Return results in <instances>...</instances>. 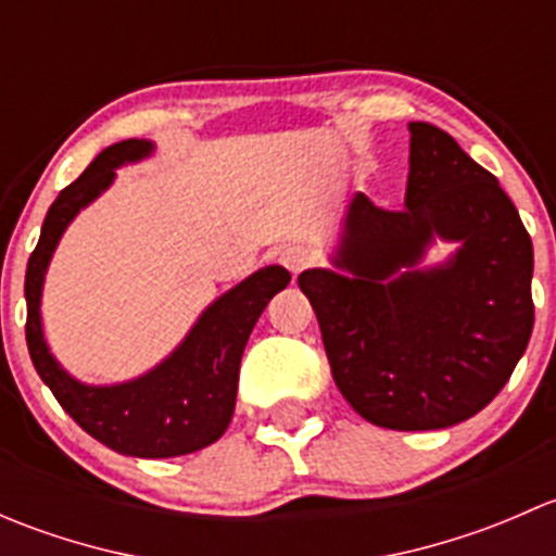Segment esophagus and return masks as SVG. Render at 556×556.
<instances>
[{"mask_svg": "<svg viewBox=\"0 0 556 556\" xmlns=\"http://www.w3.org/2000/svg\"><path fill=\"white\" fill-rule=\"evenodd\" d=\"M279 263H282V266L288 268L293 277H299L304 268L312 266V255H309V250H306V247L293 244V247H285V250L279 252Z\"/></svg>", "mask_w": 556, "mask_h": 556, "instance_id": "esophagus-1", "label": "esophagus"}]
</instances>
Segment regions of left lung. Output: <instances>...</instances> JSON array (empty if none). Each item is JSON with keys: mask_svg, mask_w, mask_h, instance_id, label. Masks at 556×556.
I'll return each instance as SVG.
<instances>
[{"mask_svg": "<svg viewBox=\"0 0 556 556\" xmlns=\"http://www.w3.org/2000/svg\"><path fill=\"white\" fill-rule=\"evenodd\" d=\"M406 210L352 195L330 263L299 277L333 382L368 422L441 430L479 414L532 333V242L517 206L439 126L408 123ZM435 238L458 250L422 267Z\"/></svg>", "mask_w": 556, "mask_h": 556, "instance_id": "1", "label": "left lung"}]
</instances>
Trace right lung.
<instances>
[{
  "mask_svg": "<svg viewBox=\"0 0 556 556\" xmlns=\"http://www.w3.org/2000/svg\"><path fill=\"white\" fill-rule=\"evenodd\" d=\"M150 139L110 144L86 172L59 193L45 215L42 233L26 266V344L39 379L66 414L110 450L128 457H179L215 444L237 406L239 363L247 339L268 301L288 288L282 266L257 268L244 282L212 301L169 357L148 374L117 384H86L72 377L42 333V288L50 257L77 212L115 182V169L150 159Z\"/></svg>",
  "mask_w": 556,
  "mask_h": 556,
  "instance_id": "1",
  "label": "right lung"
}]
</instances>
